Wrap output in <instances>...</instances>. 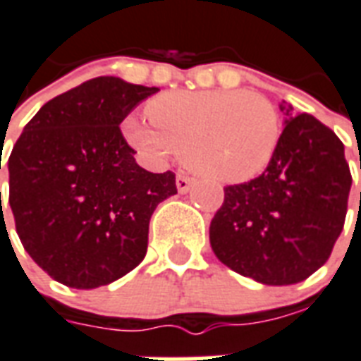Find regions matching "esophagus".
<instances>
[{
    "instance_id": "esophagus-1",
    "label": "esophagus",
    "mask_w": 361,
    "mask_h": 361,
    "mask_svg": "<svg viewBox=\"0 0 361 361\" xmlns=\"http://www.w3.org/2000/svg\"><path fill=\"white\" fill-rule=\"evenodd\" d=\"M193 178H189L185 173H180V176L176 178V188H178L180 193H188L189 189H191V185H193Z\"/></svg>"
}]
</instances>
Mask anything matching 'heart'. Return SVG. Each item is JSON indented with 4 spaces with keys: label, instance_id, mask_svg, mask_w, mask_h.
Wrapping results in <instances>:
<instances>
[{
    "label": "heart",
    "instance_id": "1",
    "mask_svg": "<svg viewBox=\"0 0 361 361\" xmlns=\"http://www.w3.org/2000/svg\"><path fill=\"white\" fill-rule=\"evenodd\" d=\"M149 118L130 116L124 137L153 162L185 154V164L220 183H245L266 172L281 145L274 103L243 90H180L147 105Z\"/></svg>",
    "mask_w": 361,
    "mask_h": 361
}]
</instances>
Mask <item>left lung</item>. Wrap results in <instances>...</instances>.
<instances>
[{
	"instance_id": "obj_1",
	"label": "left lung",
	"mask_w": 361,
	"mask_h": 361,
	"mask_svg": "<svg viewBox=\"0 0 361 361\" xmlns=\"http://www.w3.org/2000/svg\"><path fill=\"white\" fill-rule=\"evenodd\" d=\"M279 111L285 128L274 162L255 180L224 189L210 221L218 260L264 285L300 283L327 262L352 185L335 132L312 114H295L287 101Z\"/></svg>"
}]
</instances>
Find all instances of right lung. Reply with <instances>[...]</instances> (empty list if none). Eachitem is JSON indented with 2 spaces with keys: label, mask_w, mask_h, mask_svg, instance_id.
<instances>
[{
  "label": "right lung",
  "mask_w": 361,
  "mask_h": 361,
  "mask_svg": "<svg viewBox=\"0 0 361 361\" xmlns=\"http://www.w3.org/2000/svg\"><path fill=\"white\" fill-rule=\"evenodd\" d=\"M157 92L116 76L87 80L47 101L13 147L7 204L17 233L66 287L95 289L132 271L145 258L154 208L178 193L172 172L135 162L118 128Z\"/></svg>",
  "instance_id": "add662e5"
}]
</instances>
